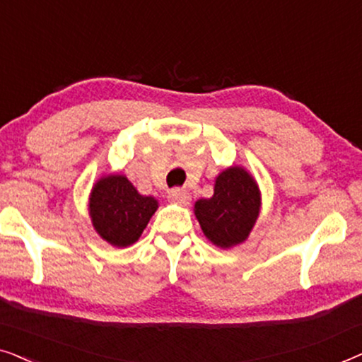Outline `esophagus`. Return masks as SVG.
<instances>
[{
  "label": "esophagus",
  "mask_w": 362,
  "mask_h": 362,
  "mask_svg": "<svg viewBox=\"0 0 362 362\" xmlns=\"http://www.w3.org/2000/svg\"><path fill=\"white\" fill-rule=\"evenodd\" d=\"M168 199L171 202H175V204H180V206H186L189 204L191 201V196L187 191H182V189H171L168 192Z\"/></svg>",
  "instance_id": "1"
}]
</instances>
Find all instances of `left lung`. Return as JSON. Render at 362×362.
Returning a JSON list of instances; mask_svg holds the SVG:
<instances>
[{
    "label": "left lung",
    "instance_id": "obj_1",
    "mask_svg": "<svg viewBox=\"0 0 362 362\" xmlns=\"http://www.w3.org/2000/svg\"><path fill=\"white\" fill-rule=\"evenodd\" d=\"M262 207L255 177L244 166L232 165L219 173L214 194L194 202L202 232L219 249H232L249 239Z\"/></svg>",
    "mask_w": 362,
    "mask_h": 362
}]
</instances>
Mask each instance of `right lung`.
Instances as JSON below:
<instances>
[{
  "instance_id": "right-lung-1",
  "label": "right lung",
  "mask_w": 362,
  "mask_h": 362,
  "mask_svg": "<svg viewBox=\"0 0 362 362\" xmlns=\"http://www.w3.org/2000/svg\"><path fill=\"white\" fill-rule=\"evenodd\" d=\"M158 209L153 196H143L125 175L110 173L92 186L88 216L103 240L118 249L140 239L151 216Z\"/></svg>"
}]
</instances>
